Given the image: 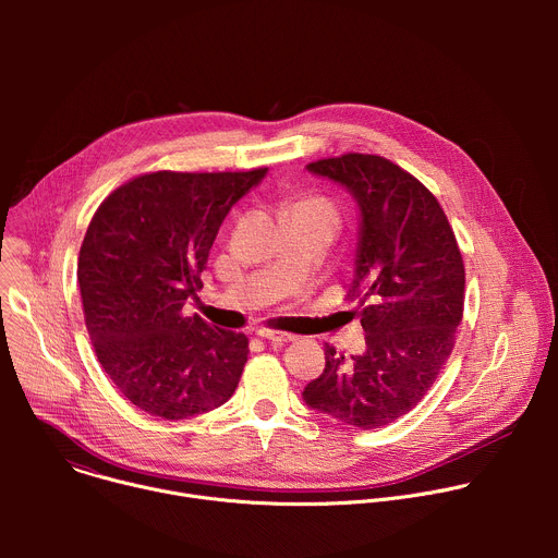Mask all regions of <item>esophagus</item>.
Returning a JSON list of instances; mask_svg holds the SVG:
<instances>
[{
  "instance_id": "obj_1",
  "label": "esophagus",
  "mask_w": 558,
  "mask_h": 558,
  "mask_svg": "<svg viewBox=\"0 0 558 558\" xmlns=\"http://www.w3.org/2000/svg\"><path fill=\"white\" fill-rule=\"evenodd\" d=\"M256 336H258V338H263V340H267L269 344H287V342H291V340H293V336H291V333L276 331V329H260V331H256Z\"/></svg>"
}]
</instances>
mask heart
<instances>
[{"label":"heart","instance_id":"1","mask_svg":"<svg viewBox=\"0 0 558 558\" xmlns=\"http://www.w3.org/2000/svg\"><path fill=\"white\" fill-rule=\"evenodd\" d=\"M291 211H306V214H315V216H323L329 222H333L338 227L340 222V214L336 209V205L323 196H304L300 201H295Z\"/></svg>","mask_w":558,"mask_h":558}]
</instances>
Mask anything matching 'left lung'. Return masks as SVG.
<instances>
[{"mask_svg":"<svg viewBox=\"0 0 558 558\" xmlns=\"http://www.w3.org/2000/svg\"><path fill=\"white\" fill-rule=\"evenodd\" d=\"M308 170L342 183L360 205L347 300L357 302L366 351L344 357L327 344L325 371L302 397L342 424L379 428L424 400L452 353L463 317V258L435 194L388 158L347 151Z\"/></svg>","mask_w":558,"mask_h":558,"instance_id":"1","label":"left lung"}]
</instances>
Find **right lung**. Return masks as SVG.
<instances>
[{"label":"right lung","instance_id":"obj_1","mask_svg":"<svg viewBox=\"0 0 558 558\" xmlns=\"http://www.w3.org/2000/svg\"><path fill=\"white\" fill-rule=\"evenodd\" d=\"M247 172H147L95 211L78 252L86 329L125 400L187 420L218 409L241 381L250 340L183 315L231 205L263 181Z\"/></svg>","mask_w":558,"mask_h":558}]
</instances>
